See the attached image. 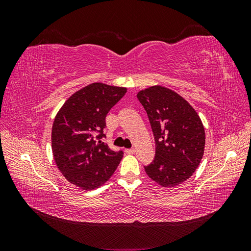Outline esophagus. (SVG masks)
Masks as SVG:
<instances>
[{
	"label": "esophagus",
	"mask_w": 251,
	"mask_h": 251,
	"mask_svg": "<svg viewBox=\"0 0 251 251\" xmlns=\"http://www.w3.org/2000/svg\"><path fill=\"white\" fill-rule=\"evenodd\" d=\"M126 154H135V150L134 149H126Z\"/></svg>",
	"instance_id": "34e87169"
}]
</instances>
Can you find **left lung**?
<instances>
[{"label": "left lung", "instance_id": "obj_1", "mask_svg": "<svg viewBox=\"0 0 251 251\" xmlns=\"http://www.w3.org/2000/svg\"><path fill=\"white\" fill-rule=\"evenodd\" d=\"M155 136L153 162L148 176L162 187H174L192 177L204 154L205 131L198 113L183 97L162 86L139 91Z\"/></svg>", "mask_w": 251, "mask_h": 251}]
</instances>
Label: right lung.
Masks as SVG:
<instances>
[{
    "instance_id": "1",
    "label": "right lung",
    "mask_w": 251,
    "mask_h": 251,
    "mask_svg": "<svg viewBox=\"0 0 251 251\" xmlns=\"http://www.w3.org/2000/svg\"><path fill=\"white\" fill-rule=\"evenodd\" d=\"M126 90L90 83L68 98L53 121L51 148L56 166L70 183L83 191L103 185L123 159V151H112L100 138L105 116Z\"/></svg>"
}]
</instances>
